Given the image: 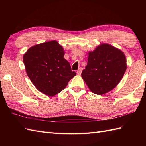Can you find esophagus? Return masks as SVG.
Wrapping results in <instances>:
<instances>
[{
  "instance_id": "esophagus-1",
  "label": "esophagus",
  "mask_w": 146,
  "mask_h": 146,
  "mask_svg": "<svg viewBox=\"0 0 146 146\" xmlns=\"http://www.w3.org/2000/svg\"><path fill=\"white\" fill-rule=\"evenodd\" d=\"M82 68H80L79 69L77 70V71H76V73H77V75H81V73H82Z\"/></svg>"
}]
</instances>
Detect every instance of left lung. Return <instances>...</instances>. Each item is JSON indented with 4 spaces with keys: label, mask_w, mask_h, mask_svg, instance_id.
<instances>
[{
    "label": "left lung",
    "mask_w": 146,
    "mask_h": 146,
    "mask_svg": "<svg viewBox=\"0 0 146 146\" xmlns=\"http://www.w3.org/2000/svg\"><path fill=\"white\" fill-rule=\"evenodd\" d=\"M126 69L124 53L109 44L102 43L88 52L87 65L82 77L90 90L101 95L116 87Z\"/></svg>",
    "instance_id": "8db88e82"
}]
</instances>
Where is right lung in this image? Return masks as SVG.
<instances>
[{"mask_svg": "<svg viewBox=\"0 0 146 146\" xmlns=\"http://www.w3.org/2000/svg\"><path fill=\"white\" fill-rule=\"evenodd\" d=\"M64 55L62 46L51 41L32 46L23 56L30 80L39 92L49 97L63 90L76 75Z\"/></svg>", "mask_w": 146, "mask_h": 146, "instance_id": "right-lung-1", "label": "right lung"}]
</instances>
